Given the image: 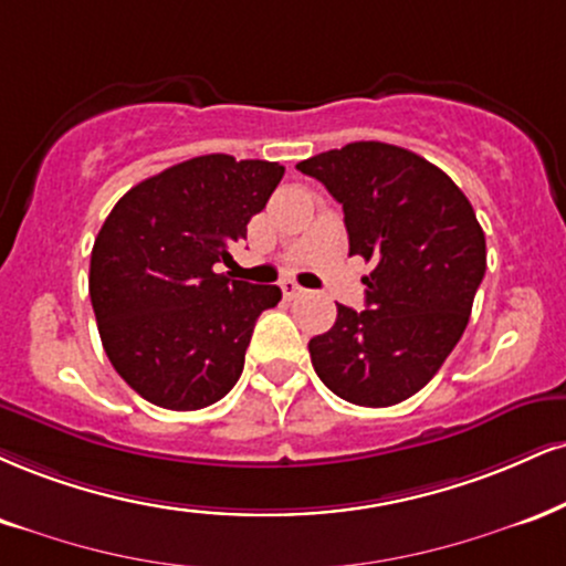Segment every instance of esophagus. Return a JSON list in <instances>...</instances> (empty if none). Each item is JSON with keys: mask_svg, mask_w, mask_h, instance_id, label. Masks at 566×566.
Here are the masks:
<instances>
[{"mask_svg": "<svg viewBox=\"0 0 566 566\" xmlns=\"http://www.w3.org/2000/svg\"><path fill=\"white\" fill-rule=\"evenodd\" d=\"M279 287H282V292H284V297H297L303 292V287L297 282H292V279H284L282 284H279Z\"/></svg>", "mask_w": 566, "mask_h": 566, "instance_id": "1", "label": "esophagus"}]
</instances>
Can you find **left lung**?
<instances>
[{"mask_svg": "<svg viewBox=\"0 0 566 566\" xmlns=\"http://www.w3.org/2000/svg\"><path fill=\"white\" fill-rule=\"evenodd\" d=\"M343 206L350 255L371 263L366 311L308 343L332 392L385 408L419 392L464 335L488 269L472 202L430 160L385 142H350L297 163Z\"/></svg>", "mask_w": 566, "mask_h": 566, "instance_id": "left-lung-1", "label": "left lung"}]
</instances>
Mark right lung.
I'll return each instance as SVG.
<instances>
[{
  "label": "right lung",
  "instance_id": "1",
  "mask_svg": "<svg viewBox=\"0 0 566 566\" xmlns=\"http://www.w3.org/2000/svg\"><path fill=\"white\" fill-rule=\"evenodd\" d=\"M282 176L279 163L200 155L136 184L102 223L88 265L102 348L149 403L197 411L240 379L258 316L282 290L213 269Z\"/></svg>",
  "mask_w": 566,
  "mask_h": 566
}]
</instances>
